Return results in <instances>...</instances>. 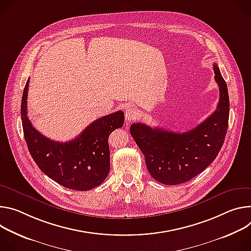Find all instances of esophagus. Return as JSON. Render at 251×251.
Returning a JSON list of instances; mask_svg holds the SVG:
<instances>
[{"instance_id": "1", "label": "esophagus", "mask_w": 251, "mask_h": 251, "mask_svg": "<svg viewBox=\"0 0 251 251\" xmlns=\"http://www.w3.org/2000/svg\"><path fill=\"white\" fill-rule=\"evenodd\" d=\"M138 118V111L134 107H129L126 110V120L127 122L134 121Z\"/></svg>"}]
</instances>
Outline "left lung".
Instances as JSON below:
<instances>
[{"mask_svg":"<svg viewBox=\"0 0 251 251\" xmlns=\"http://www.w3.org/2000/svg\"><path fill=\"white\" fill-rule=\"evenodd\" d=\"M219 101L213 114L197 127L175 132L145 124H132L129 131L146 157L151 176L160 183L175 185L196 177L215 159L228 127L229 97L226 82L213 64Z\"/></svg>","mask_w":251,"mask_h":251,"instance_id":"8db88e82","label":"left lung"}]
</instances>
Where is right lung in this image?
Segmentation results:
<instances>
[{"label": "right lung", "instance_id": "1", "mask_svg": "<svg viewBox=\"0 0 251 251\" xmlns=\"http://www.w3.org/2000/svg\"><path fill=\"white\" fill-rule=\"evenodd\" d=\"M29 82L23 93L21 117L27 149L39 169L67 188L85 191L101 184L109 173L108 136L124 126L123 111L98 119L73 141L54 142L38 131L27 118Z\"/></svg>", "mask_w": 251, "mask_h": 251}]
</instances>
